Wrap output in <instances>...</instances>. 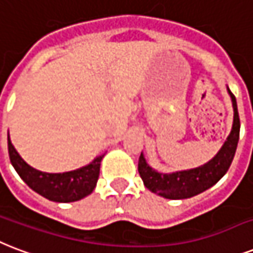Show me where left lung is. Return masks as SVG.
<instances>
[{
  "mask_svg": "<svg viewBox=\"0 0 253 253\" xmlns=\"http://www.w3.org/2000/svg\"><path fill=\"white\" fill-rule=\"evenodd\" d=\"M228 93L234 105V124L230 136L227 137V141L219 150V153L206 165L173 174L157 173L146 164L144 156L141 154L138 158V173L146 189L168 199H185L210 189L227 173L234 160L240 132V119L236 99L230 89Z\"/></svg>",
  "mask_w": 253,
  "mask_h": 253,
  "instance_id": "left-lung-1",
  "label": "left lung"
}]
</instances>
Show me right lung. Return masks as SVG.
Returning a JSON list of instances; mask_svg holds the SVG:
<instances>
[{
  "instance_id": "add662e5",
  "label": "right lung",
  "mask_w": 253,
  "mask_h": 253,
  "mask_svg": "<svg viewBox=\"0 0 253 253\" xmlns=\"http://www.w3.org/2000/svg\"><path fill=\"white\" fill-rule=\"evenodd\" d=\"M7 149H9L11 165L14 166L15 171L25 181V183L34 190L35 193L47 198L48 201L59 202V203L79 201L93 191L99 179L100 164L104 157L103 154L95 158L89 165L74 171L50 174L42 173L27 165L17 153L14 146L11 145L9 134H7Z\"/></svg>"
}]
</instances>
